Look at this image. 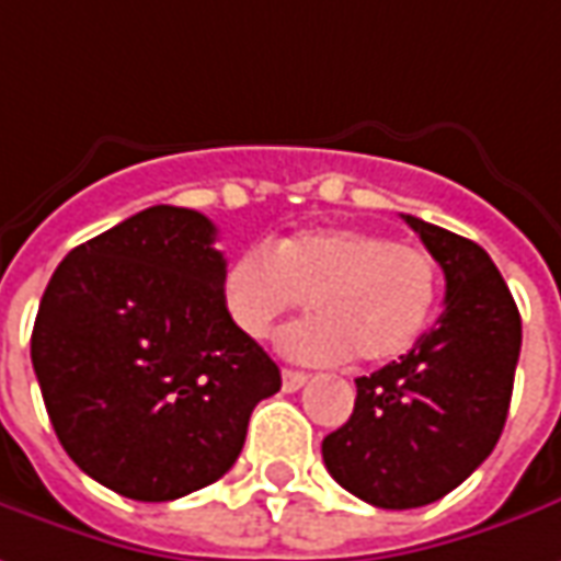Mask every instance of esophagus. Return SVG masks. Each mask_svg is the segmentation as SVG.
<instances>
[{
    "label": "esophagus",
    "instance_id": "34e87169",
    "mask_svg": "<svg viewBox=\"0 0 561 561\" xmlns=\"http://www.w3.org/2000/svg\"><path fill=\"white\" fill-rule=\"evenodd\" d=\"M304 383H307V375H304V371H291V368H285V371H282V390L285 392L300 390Z\"/></svg>",
    "mask_w": 561,
    "mask_h": 561
}]
</instances>
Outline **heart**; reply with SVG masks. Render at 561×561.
Wrapping results in <instances>:
<instances>
[{"instance_id":"heart-1","label":"heart","mask_w":561,"mask_h":561,"mask_svg":"<svg viewBox=\"0 0 561 561\" xmlns=\"http://www.w3.org/2000/svg\"><path fill=\"white\" fill-rule=\"evenodd\" d=\"M304 297L312 316L279 337L291 359L334 365L356 353L362 362H387L426 329L439 270L430 251L383 232L310 227L282 236L266 251H242L220 276L224 312L251 341L270 337Z\"/></svg>"}]
</instances>
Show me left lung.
<instances>
[{
    "mask_svg": "<svg viewBox=\"0 0 561 561\" xmlns=\"http://www.w3.org/2000/svg\"><path fill=\"white\" fill-rule=\"evenodd\" d=\"M445 273V310L399 362L356 377V409L322 442L337 485L380 510L445 497L506 424L522 319L489 251L405 215Z\"/></svg>",
    "mask_w": 561,
    "mask_h": 561,
    "instance_id": "8db88e82",
    "label": "left lung"
}]
</instances>
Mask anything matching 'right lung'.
<instances>
[{
	"mask_svg": "<svg viewBox=\"0 0 561 561\" xmlns=\"http://www.w3.org/2000/svg\"><path fill=\"white\" fill-rule=\"evenodd\" d=\"M215 224L152 205L72 249L42 295L30 356L57 439L94 482L174 501L217 482L282 375L220 304Z\"/></svg>",
	"mask_w": 561,
	"mask_h": 561,
	"instance_id": "1",
	"label": "right lung"
}]
</instances>
